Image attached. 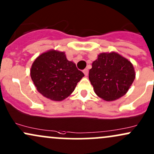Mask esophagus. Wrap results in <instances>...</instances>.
<instances>
[{
    "mask_svg": "<svg viewBox=\"0 0 154 154\" xmlns=\"http://www.w3.org/2000/svg\"><path fill=\"white\" fill-rule=\"evenodd\" d=\"M82 72H83V73L85 76H88V69H85L83 71H82Z\"/></svg>",
    "mask_w": 154,
    "mask_h": 154,
    "instance_id": "esophagus-1",
    "label": "esophagus"
}]
</instances>
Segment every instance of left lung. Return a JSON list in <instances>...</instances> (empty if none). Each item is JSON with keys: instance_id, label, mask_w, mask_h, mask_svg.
Here are the masks:
<instances>
[{"instance_id": "8db88e82", "label": "left lung", "mask_w": 154, "mask_h": 154, "mask_svg": "<svg viewBox=\"0 0 154 154\" xmlns=\"http://www.w3.org/2000/svg\"><path fill=\"white\" fill-rule=\"evenodd\" d=\"M134 78L132 63L115 52L99 54L89 71L94 92L105 101H114L124 96Z\"/></svg>"}]
</instances>
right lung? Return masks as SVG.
Wrapping results in <instances>:
<instances>
[{
	"mask_svg": "<svg viewBox=\"0 0 154 154\" xmlns=\"http://www.w3.org/2000/svg\"><path fill=\"white\" fill-rule=\"evenodd\" d=\"M30 77L42 95L52 101H62L72 94L84 74L67 60L65 52L51 50L34 60Z\"/></svg>",
	"mask_w": 154,
	"mask_h": 154,
	"instance_id": "right-lung-1",
	"label": "right lung"
}]
</instances>
